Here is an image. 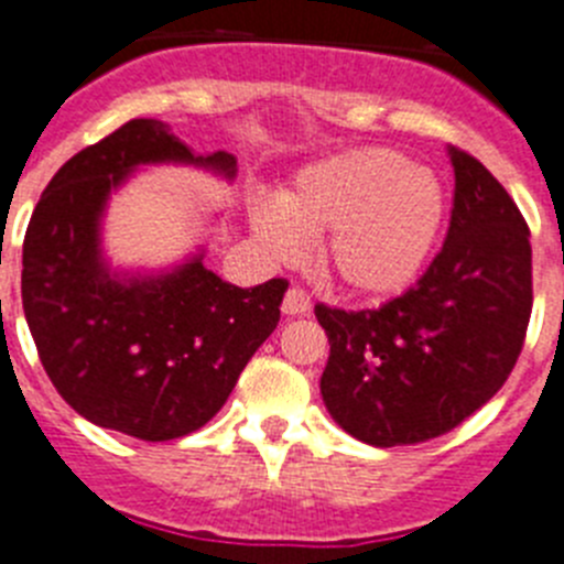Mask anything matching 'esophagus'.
Masks as SVG:
<instances>
[{
  "label": "esophagus",
  "mask_w": 564,
  "mask_h": 564,
  "mask_svg": "<svg viewBox=\"0 0 564 564\" xmlns=\"http://www.w3.org/2000/svg\"><path fill=\"white\" fill-rule=\"evenodd\" d=\"M283 314H289V317H297V314H306L308 308H312V297H308L303 289H289L286 294H283Z\"/></svg>",
  "instance_id": "esophagus-1"
}]
</instances>
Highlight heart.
Here are the masks:
<instances>
[{
    "label": "heart",
    "mask_w": 564,
    "mask_h": 564,
    "mask_svg": "<svg viewBox=\"0 0 564 564\" xmlns=\"http://www.w3.org/2000/svg\"><path fill=\"white\" fill-rule=\"evenodd\" d=\"M256 238L281 261L319 236V263L348 292L399 294L438 245L446 194L438 176L388 149H354L297 171L275 202H250Z\"/></svg>",
    "instance_id": "heart-1"
}]
</instances>
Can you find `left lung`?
I'll return each instance as SVG.
<instances>
[{
    "label": "left lung",
    "instance_id": "obj_1",
    "mask_svg": "<svg viewBox=\"0 0 564 564\" xmlns=\"http://www.w3.org/2000/svg\"><path fill=\"white\" fill-rule=\"evenodd\" d=\"M455 171L449 232L430 270L379 308L317 306L326 328L323 404L370 446L449 433L503 388L531 317L529 227L475 156L446 149Z\"/></svg>",
    "mask_w": 564,
    "mask_h": 564
}]
</instances>
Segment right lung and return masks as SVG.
<instances>
[{"mask_svg":"<svg viewBox=\"0 0 564 564\" xmlns=\"http://www.w3.org/2000/svg\"><path fill=\"white\" fill-rule=\"evenodd\" d=\"M149 165H191L227 182L238 171L232 154H194L154 118L78 151L28 225L22 306L50 382L75 413L131 438L171 441L219 413L275 332L286 281H221L205 267V245L174 267H111L109 199Z\"/></svg>","mask_w":564,"mask_h":564,"instance_id":"obj_1","label":"right lung"}]
</instances>
